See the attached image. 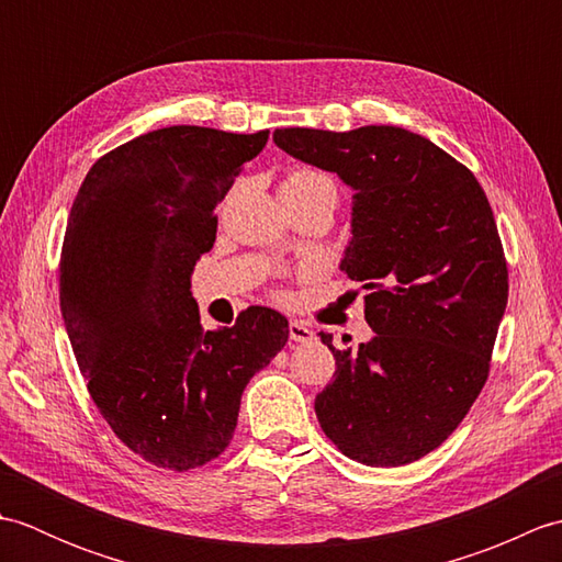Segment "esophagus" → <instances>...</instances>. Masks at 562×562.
Masks as SVG:
<instances>
[{"label": "esophagus", "instance_id": "obj_1", "mask_svg": "<svg viewBox=\"0 0 562 562\" xmlns=\"http://www.w3.org/2000/svg\"><path fill=\"white\" fill-rule=\"evenodd\" d=\"M290 338L294 342H308L314 338V330L308 328L306 324H302V321H292L290 324Z\"/></svg>", "mask_w": 562, "mask_h": 562}]
</instances>
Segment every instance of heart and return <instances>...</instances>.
Masks as SVG:
<instances>
[{
	"label": "heart",
	"instance_id": "b5f03b06",
	"mask_svg": "<svg viewBox=\"0 0 562 562\" xmlns=\"http://www.w3.org/2000/svg\"><path fill=\"white\" fill-rule=\"evenodd\" d=\"M282 195H296V198H326L333 207H336V200H338V186L333 178L324 171L318 169H292L288 176H284L282 188H280Z\"/></svg>",
	"mask_w": 562,
	"mask_h": 562
}]
</instances>
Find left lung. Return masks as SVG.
<instances>
[{"label": "left lung", "mask_w": 562, "mask_h": 562, "mask_svg": "<svg viewBox=\"0 0 562 562\" xmlns=\"http://www.w3.org/2000/svg\"><path fill=\"white\" fill-rule=\"evenodd\" d=\"M274 145L352 188L340 268L362 282L374 338L336 350L316 417L345 457L403 465L437 449L491 372L507 260L481 183L445 149L396 125L284 127Z\"/></svg>", "instance_id": "1"}]
</instances>
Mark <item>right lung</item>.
<instances>
[{"instance_id":"right-lung-1","label":"right lung","mask_w":562,"mask_h":562,"mask_svg":"<svg viewBox=\"0 0 562 562\" xmlns=\"http://www.w3.org/2000/svg\"><path fill=\"white\" fill-rule=\"evenodd\" d=\"M268 135H139L91 166L69 212L59 308L71 350L103 420L159 469H198L229 447L246 384L290 336L266 306L205 330L190 292L217 236L214 207Z\"/></svg>"}]
</instances>
